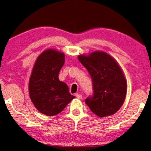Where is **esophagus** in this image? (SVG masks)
<instances>
[{"label":"esophagus","instance_id":"esophagus-1","mask_svg":"<svg viewBox=\"0 0 151 151\" xmlns=\"http://www.w3.org/2000/svg\"><path fill=\"white\" fill-rule=\"evenodd\" d=\"M75 96L77 99H81L82 98V94H79V93H76L75 94Z\"/></svg>","mask_w":151,"mask_h":151}]
</instances>
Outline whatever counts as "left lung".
<instances>
[{
	"label": "left lung",
	"mask_w": 151,
	"mask_h": 151,
	"mask_svg": "<svg viewBox=\"0 0 151 151\" xmlns=\"http://www.w3.org/2000/svg\"><path fill=\"white\" fill-rule=\"evenodd\" d=\"M78 60L92 78L93 95L85 103L99 117L111 116L123 104L127 94V81L116 61L103 51L88 56L78 55Z\"/></svg>",
	"instance_id": "left-lung-1"
}]
</instances>
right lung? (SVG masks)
<instances>
[{
    "label": "right lung",
    "mask_w": 151,
    "mask_h": 151,
    "mask_svg": "<svg viewBox=\"0 0 151 151\" xmlns=\"http://www.w3.org/2000/svg\"><path fill=\"white\" fill-rule=\"evenodd\" d=\"M65 55L54 49L42 52L36 60L29 83V96L38 111L47 116L60 113L75 98L58 79Z\"/></svg>",
    "instance_id": "add662e5"
}]
</instances>
